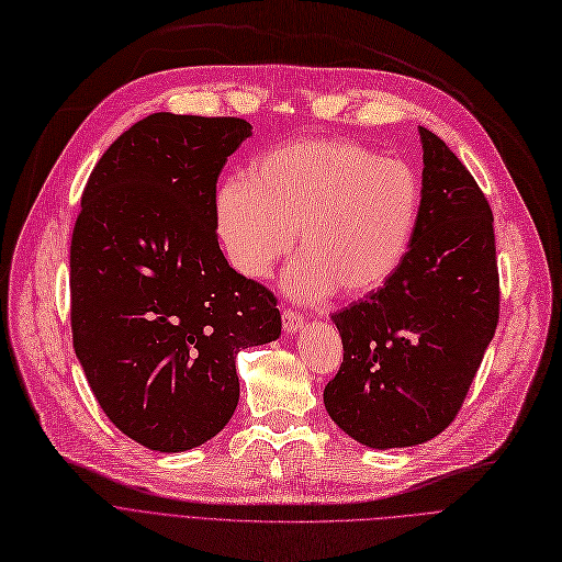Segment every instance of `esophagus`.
I'll return each instance as SVG.
<instances>
[{
	"mask_svg": "<svg viewBox=\"0 0 562 562\" xmlns=\"http://www.w3.org/2000/svg\"><path fill=\"white\" fill-rule=\"evenodd\" d=\"M281 319H283V329H285V334H295V331H300L302 327H304V317L300 315V313H295V311H283V315H281Z\"/></svg>",
	"mask_w": 562,
	"mask_h": 562,
	"instance_id": "esophagus-1",
	"label": "esophagus"
}]
</instances>
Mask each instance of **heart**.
Returning a JSON list of instances; mask_svg holds the SVG:
<instances>
[{
  "mask_svg": "<svg viewBox=\"0 0 562 562\" xmlns=\"http://www.w3.org/2000/svg\"><path fill=\"white\" fill-rule=\"evenodd\" d=\"M418 173L395 157L338 139H306L256 159L249 180H226L215 228L235 270L262 279L300 235L283 285L295 300L382 288L403 262L420 215Z\"/></svg>",
  "mask_w": 562,
  "mask_h": 562,
  "instance_id": "1",
  "label": "heart"
}]
</instances>
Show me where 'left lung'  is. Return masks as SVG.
Returning <instances> with one entry per match:
<instances>
[{
	"mask_svg": "<svg viewBox=\"0 0 562 562\" xmlns=\"http://www.w3.org/2000/svg\"><path fill=\"white\" fill-rule=\"evenodd\" d=\"M412 245L393 277L331 315L342 338L325 407L368 448L435 439L458 416L498 323L494 217L477 182L430 130Z\"/></svg>",
	"mask_w": 562,
	"mask_h": 562,
	"instance_id": "left-lung-1",
	"label": "left lung"
}]
</instances>
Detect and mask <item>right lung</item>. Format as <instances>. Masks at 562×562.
<instances>
[{"mask_svg":"<svg viewBox=\"0 0 562 562\" xmlns=\"http://www.w3.org/2000/svg\"><path fill=\"white\" fill-rule=\"evenodd\" d=\"M243 119L159 112L104 150L70 245L72 347L123 435L182 452L220 435L235 357L281 336L277 300L237 274L215 228L217 178L251 137Z\"/></svg>","mask_w":562,"mask_h":562,"instance_id":"add662e5","label":"right lung"}]
</instances>
